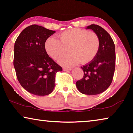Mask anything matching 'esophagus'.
I'll return each mask as SVG.
<instances>
[{
	"mask_svg": "<svg viewBox=\"0 0 133 133\" xmlns=\"http://www.w3.org/2000/svg\"><path fill=\"white\" fill-rule=\"evenodd\" d=\"M71 68H69V67H63V70L64 71H67V70H71Z\"/></svg>",
	"mask_w": 133,
	"mask_h": 133,
	"instance_id": "obj_1",
	"label": "esophagus"
}]
</instances>
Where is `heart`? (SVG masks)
<instances>
[{
  "instance_id": "b5f03b06",
  "label": "heart",
  "mask_w": 133,
  "mask_h": 133,
  "mask_svg": "<svg viewBox=\"0 0 133 133\" xmlns=\"http://www.w3.org/2000/svg\"><path fill=\"white\" fill-rule=\"evenodd\" d=\"M58 39L49 37L46 40L45 50L51 58L57 60L64 66L76 65L81 61L83 64L91 62L99 49L100 41L95 32L81 28H71L65 30L58 35Z\"/></svg>"
}]
</instances>
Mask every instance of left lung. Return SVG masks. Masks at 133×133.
<instances>
[{
	"mask_svg": "<svg viewBox=\"0 0 133 133\" xmlns=\"http://www.w3.org/2000/svg\"><path fill=\"white\" fill-rule=\"evenodd\" d=\"M95 32L100 41L99 49L94 59L81 67L84 76L76 83L79 92L85 95H98L108 89L115 71V44L110 35L98 25L86 27Z\"/></svg>",
	"mask_w": 133,
	"mask_h": 133,
	"instance_id": "left-lung-1",
	"label": "left lung"
}]
</instances>
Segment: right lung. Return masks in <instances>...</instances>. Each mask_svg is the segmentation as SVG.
Segmentation results:
<instances>
[{
	"label": "right lung",
	"instance_id": "obj_1",
	"mask_svg": "<svg viewBox=\"0 0 133 133\" xmlns=\"http://www.w3.org/2000/svg\"><path fill=\"white\" fill-rule=\"evenodd\" d=\"M38 25L25 28L14 45V66L21 85L29 93L45 96L55 86L56 74L62 67L46 52V40L55 33Z\"/></svg>",
	"mask_w": 133,
	"mask_h": 133
}]
</instances>
